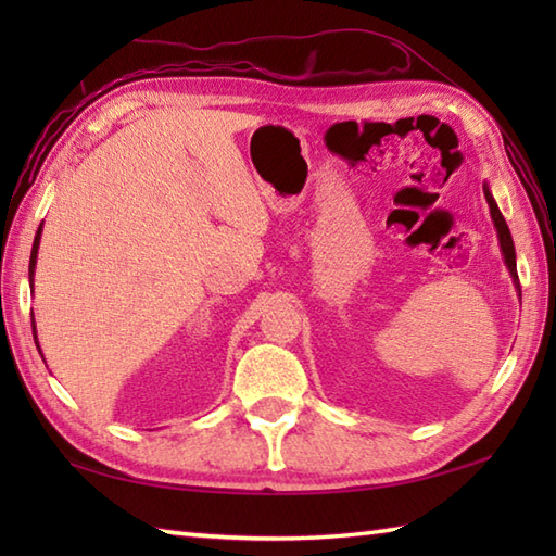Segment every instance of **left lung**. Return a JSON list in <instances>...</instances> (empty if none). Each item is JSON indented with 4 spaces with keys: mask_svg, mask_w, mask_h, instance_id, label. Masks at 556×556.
Segmentation results:
<instances>
[{
    "mask_svg": "<svg viewBox=\"0 0 556 556\" xmlns=\"http://www.w3.org/2000/svg\"><path fill=\"white\" fill-rule=\"evenodd\" d=\"M482 191H485L488 205H490V215H492V222H494V229H497V236H500V248H502L504 263H506V267H509V271H511V279H514L516 289H521V287H518V271H516V251H514V239H511V231H509V227H506V222H504V217H502V212H500L497 203H494V198H492V193H490V188H488V186H482Z\"/></svg>",
    "mask_w": 556,
    "mask_h": 556,
    "instance_id": "1",
    "label": "left lung"
}]
</instances>
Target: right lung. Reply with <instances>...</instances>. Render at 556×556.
Instances as JSON below:
<instances>
[{
    "mask_svg": "<svg viewBox=\"0 0 556 556\" xmlns=\"http://www.w3.org/2000/svg\"><path fill=\"white\" fill-rule=\"evenodd\" d=\"M40 233H42V224H40V229H38V233H35V241H33V251H30V267H28V279H30V285H33V275H35V260H38V245H40ZM33 337H35V320H33ZM38 339V337H35ZM38 351H40V346H38Z\"/></svg>",
    "mask_w": 556,
    "mask_h": 556,
    "instance_id": "obj_1",
    "label": "right lung"
}]
</instances>
